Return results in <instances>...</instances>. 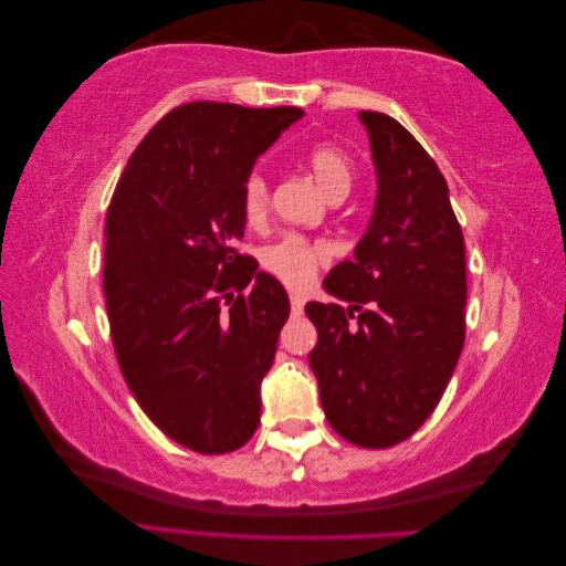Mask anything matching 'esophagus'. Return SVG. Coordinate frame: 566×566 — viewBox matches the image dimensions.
I'll return each instance as SVG.
<instances>
[{"label": "esophagus", "instance_id": "1", "mask_svg": "<svg viewBox=\"0 0 566 566\" xmlns=\"http://www.w3.org/2000/svg\"><path fill=\"white\" fill-rule=\"evenodd\" d=\"M303 307H305V297L300 295V293H291V310H293V315H303Z\"/></svg>", "mask_w": 566, "mask_h": 566}]
</instances>
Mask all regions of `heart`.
<instances>
[{
    "mask_svg": "<svg viewBox=\"0 0 566 566\" xmlns=\"http://www.w3.org/2000/svg\"><path fill=\"white\" fill-rule=\"evenodd\" d=\"M307 168L322 192L329 200H344L354 186V164L347 151L334 144H319L307 154ZM241 210L249 224H261L269 212V180L261 172H251L241 190ZM327 259V249L319 241H310L300 234H285L261 251L263 269L275 279L300 287L305 285L322 261Z\"/></svg>",
    "mask_w": 566,
    "mask_h": 566,
    "instance_id": "heart-1",
    "label": "heart"
}]
</instances>
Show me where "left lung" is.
<instances>
[{
  "label": "left lung",
  "instance_id": "1",
  "mask_svg": "<svg viewBox=\"0 0 566 566\" xmlns=\"http://www.w3.org/2000/svg\"><path fill=\"white\" fill-rule=\"evenodd\" d=\"M376 170L371 219L352 261L325 279L349 303H307L310 368L344 440L394 447L440 402L464 347L467 253L447 180L394 117L359 112Z\"/></svg>",
  "mask_w": 566,
  "mask_h": 566
}]
</instances>
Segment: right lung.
<instances>
[{
    "label": "right lung",
    "instance_id": "right-lung-1",
    "mask_svg": "<svg viewBox=\"0 0 566 566\" xmlns=\"http://www.w3.org/2000/svg\"><path fill=\"white\" fill-rule=\"evenodd\" d=\"M190 102L168 112L126 164L107 210L105 297L114 352L142 410L200 454L244 447L261 380L291 315L285 287L234 251L256 158L303 117ZM252 285L229 298L226 287Z\"/></svg>",
    "mask_w": 566,
    "mask_h": 566
}]
</instances>
